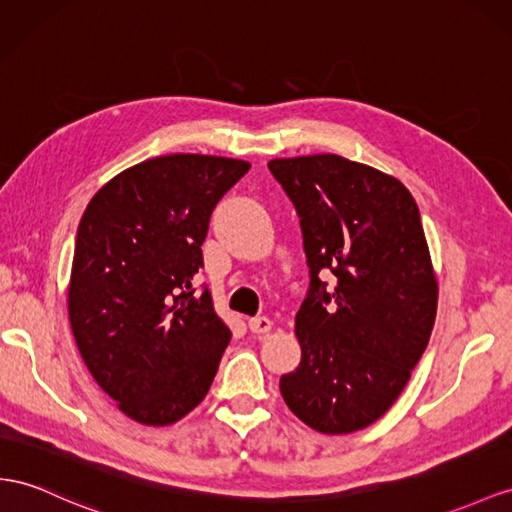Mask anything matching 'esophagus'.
I'll return each instance as SVG.
<instances>
[{
	"mask_svg": "<svg viewBox=\"0 0 512 512\" xmlns=\"http://www.w3.org/2000/svg\"><path fill=\"white\" fill-rule=\"evenodd\" d=\"M248 329H251L253 333L261 335V333H268L272 329V320L266 318V316H257V318H251L248 320Z\"/></svg>",
	"mask_w": 512,
	"mask_h": 512,
	"instance_id": "1",
	"label": "esophagus"
}]
</instances>
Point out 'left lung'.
Wrapping results in <instances>:
<instances>
[{"instance_id": "left-lung-1", "label": "left lung", "mask_w": 512, "mask_h": 512, "mask_svg": "<svg viewBox=\"0 0 512 512\" xmlns=\"http://www.w3.org/2000/svg\"><path fill=\"white\" fill-rule=\"evenodd\" d=\"M296 207L309 290L296 313L298 368L281 396L307 426L346 435L396 402L437 316L417 203L398 179L333 153L268 162ZM333 273L336 285L321 281Z\"/></svg>"}]
</instances>
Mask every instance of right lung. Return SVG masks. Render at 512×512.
<instances>
[{
  "label": "right lung",
  "instance_id": "1",
  "mask_svg": "<svg viewBox=\"0 0 512 512\" xmlns=\"http://www.w3.org/2000/svg\"><path fill=\"white\" fill-rule=\"evenodd\" d=\"M251 164L177 153L123 170L77 227L69 318L97 385L147 426L173 424L212 385L231 331L194 287L216 203Z\"/></svg>",
  "mask_w": 512,
  "mask_h": 512
}]
</instances>
